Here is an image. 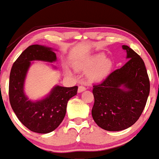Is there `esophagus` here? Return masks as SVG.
Returning a JSON list of instances; mask_svg holds the SVG:
<instances>
[{
    "label": "esophagus",
    "mask_w": 159,
    "mask_h": 159,
    "mask_svg": "<svg viewBox=\"0 0 159 159\" xmlns=\"http://www.w3.org/2000/svg\"><path fill=\"white\" fill-rule=\"evenodd\" d=\"M85 90H86V88H85L84 86H80L79 87V89H78V92H79V93H81V92L84 91Z\"/></svg>",
    "instance_id": "obj_1"
}]
</instances>
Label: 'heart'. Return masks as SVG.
<instances>
[{
  "instance_id": "1",
  "label": "heart",
  "mask_w": 159,
  "mask_h": 159,
  "mask_svg": "<svg viewBox=\"0 0 159 159\" xmlns=\"http://www.w3.org/2000/svg\"><path fill=\"white\" fill-rule=\"evenodd\" d=\"M80 68L84 70H90L88 78L91 81H99L109 74L112 69V62L104 56H98L83 63Z\"/></svg>"
}]
</instances>
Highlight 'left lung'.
Segmentation results:
<instances>
[{
    "label": "left lung",
    "mask_w": 159,
    "mask_h": 159,
    "mask_svg": "<svg viewBox=\"0 0 159 159\" xmlns=\"http://www.w3.org/2000/svg\"><path fill=\"white\" fill-rule=\"evenodd\" d=\"M122 48L129 61L93 86L92 116L99 127L109 131H122L134 125L145 108L150 91L143 59L128 46Z\"/></svg>",
    "instance_id": "left-lung-1"
}]
</instances>
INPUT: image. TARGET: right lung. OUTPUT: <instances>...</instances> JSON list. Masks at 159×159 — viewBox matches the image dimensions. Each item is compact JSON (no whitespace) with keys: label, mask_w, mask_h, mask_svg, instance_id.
Listing matches in <instances>:
<instances>
[{"label":"right lung","mask_w":159,"mask_h":159,"mask_svg":"<svg viewBox=\"0 0 159 159\" xmlns=\"http://www.w3.org/2000/svg\"><path fill=\"white\" fill-rule=\"evenodd\" d=\"M53 48L32 45L20 54L12 66L9 80V100L19 120L30 131L48 134L58 128L65 117L68 101L77 94L78 86H56L41 100L32 101L24 93V83L30 61L53 63L56 55Z\"/></svg>","instance_id":"add662e5"}]
</instances>
